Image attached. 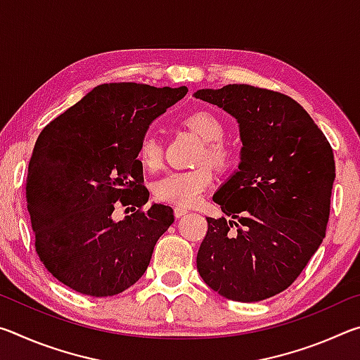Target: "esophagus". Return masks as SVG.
Masks as SVG:
<instances>
[{
	"label": "esophagus",
	"instance_id": "obj_1",
	"mask_svg": "<svg viewBox=\"0 0 360 360\" xmlns=\"http://www.w3.org/2000/svg\"><path fill=\"white\" fill-rule=\"evenodd\" d=\"M187 212V208H184V206H176L174 208V216L176 217H182Z\"/></svg>",
	"mask_w": 360,
	"mask_h": 360
}]
</instances>
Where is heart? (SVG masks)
<instances>
[{"instance_id": "heart-1", "label": "heart", "mask_w": 360, "mask_h": 360, "mask_svg": "<svg viewBox=\"0 0 360 360\" xmlns=\"http://www.w3.org/2000/svg\"><path fill=\"white\" fill-rule=\"evenodd\" d=\"M184 125L203 139L198 162H210L217 168H227L231 160L230 149L222 141L224 127L210 112H193L187 115ZM138 158L146 168L155 169L162 162V144L152 133H146L138 146ZM214 174L208 163H202L186 172H169L154 182L155 197L160 202L191 206L202 198L203 192L212 184Z\"/></svg>"}]
</instances>
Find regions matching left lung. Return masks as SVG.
<instances>
[{
  "mask_svg": "<svg viewBox=\"0 0 360 360\" xmlns=\"http://www.w3.org/2000/svg\"><path fill=\"white\" fill-rule=\"evenodd\" d=\"M195 98L233 115L243 143L238 172L212 197L230 221L206 217L197 270L229 300H265L295 281L324 240L333 150L309 114L284 94L229 84L198 90Z\"/></svg>",
  "mask_w": 360,
  "mask_h": 360,
  "instance_id": "8db88e82",
  "label": "left lung"
}]
</instances>
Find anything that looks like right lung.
<instances>
[{"label": "right lung", "instance_id": "obj_1", "mask_svg": "<svg viewBox=\"0 0 360 360\" xmlns=\"http://www.w3.org/2000/svg\"><path fill=\"white\" fill-rule=\"evenodd\" d=\"M186 94L187 87L101 84L39 133L27 176L34 248L70 289L117 295L148 270L174 216L165 205L141 210L149 191L138 146L152 120ZM119 204L139 210L115 223Z\"/></svg>", "mask_w": 360, "mask_h": 360}]
</instances>
